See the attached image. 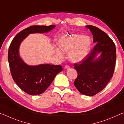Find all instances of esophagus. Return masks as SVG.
<instances>
[{
	"label": "esophagus",
	"mask_w": 124,
	"mask_h": 124,
	"mask_svg": "<svg viewBox=\"0 0 124 124\" xmlns=\"http://www.w3.org/2000/svg\"><path fill=\"white\" fill-rule=\"evenodd\" d=\"M70 68V67L69 66L68 64H66V66H64V68H65V69H69Z\"/></svg>",
	"instance_id": "1"
}]
</instances>
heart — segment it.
Wrapping results in <instances>:
<instances>
[{"mask_svg":"<svg viewBox=\"0 0 124 124\" xmlns=\"http://www.w3.org/2000/svg\"><path fill=\"white\" fill-rule=\"evenodd\" d=\"M91 45V38L88 36L73 34L66 37L60 42V49L65 52H69V59L72 62H78L84 59L89 53ZM56 54L62 58L63 54L59 50Z\"/></svg>","mask_w":124,"mask_h":124,"instance_id":"b5f03b06","label":"heart"}]
</instances>
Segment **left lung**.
<instances>
[{
	"label": "left lung",
	"mask_w": 124,
	"mask_h": 124,
	"mask_svg": "<svg viewBox=\"0 0 124 124\" xmlns=\"http://www.w3.org/2000/svg\"><path fill=\"white\" fill-rule=\"evenodd\" d=\"M91 31L93 42L96 43L91 52L84 59L74 64L78 77L74 84L83 95H96L107 85L114 73L116 62V48L114 42L106 33L93 26H86ZM101 52L95 59L96 54Z\"/></svg>",
	"instance_id": "left-lung-1"
}]
</instances>
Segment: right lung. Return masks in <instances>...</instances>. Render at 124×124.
Listing matches in <instances>:
<instances>
[{
  "instance_id": "right-lung-1",
  "label": "right lung",
  "mask_w": 124,
  "mask_h": 124,
  "mask_svg": "<svg viewBox=\"0 0 124 124\" xmlns=\"http://www.w3.org/2000/svg\"><path fill=\"white\" fill-rule=\"evenodd\" d=\"M54 27L55 25L30 26L17 34L10 44L8 61L12 79L21 89L29 95H37L43 93L63 68L60 65L48 64L28 66L20 57V45L29 34L47 32Z\"/></svg>"
}]
</instances>
